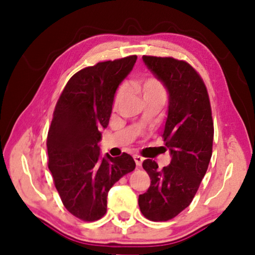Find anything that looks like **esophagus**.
Masks as SVG:
<instances>
[{"label":"esophagus","instance_id":"obj_1","mask_svg":"<svg viewBox=\"0 0 255 255\" xmlns=\"http://www.w3.org/2000/svg\"><path fill=\"white\" fill-rule=\"evenodd\" d=\"M133 159H134V161H135V165H137L138 167L141 166L142 161H144V158H142V156H140V155H138V154H134L133 155Z\"/></svg>","mask_w":255,"mask_h":255}]
</instances>
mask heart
<instances>
[{"mask_svg": "<svg viewBox=\"0 0 255 255\" xmlns=\"http://www.w3.org/2000/svg\"><path fill=\"white\" fill-rule=\"evenodd\" d=\"M134 88L141 94L145 101L151 100V99H156V97L165 99L166 96L165 88H163L162 83L160 82L158 79L152 78V76L151 78L145 79L141 83H137V85H134ZM124 96H125V87L121 86L120 88L117 89V92L115 94V97H114L115 108L118 107V104L122 102V100L124 99Z\"/></svg>", "mask_w": 255, "mask_h": 255, "instance_id": "heart-1", "label": "heart"}]
</instances>
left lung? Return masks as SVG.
I'll use <instances>...</instances> for the list:
<instances>
[{
	"label": "left lung",
	"mask_w": 255,
	"mask_h": 255,
	"mask_svg": "<svg viewBox=\"0 0 255 255\" xmlns=\"http://www.w3.org/2000/svg\"><path fill=\"white\" fill-rule=\"evenodd\" d=\"M149 71L168 93V116L162 138L172 160L159 168L147 159L142 167L151 179L139 195L141 214L153 222L169 221L193 201L212 154L214 122L208 90L200 74L183 60L142 55Z\"/></svg>",
	"instance_id": "obj_1"
}]
</instances>
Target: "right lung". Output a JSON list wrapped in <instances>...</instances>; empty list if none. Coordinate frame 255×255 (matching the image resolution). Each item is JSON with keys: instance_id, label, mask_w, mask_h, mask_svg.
Masks as SVG:
<instances>
[{"instance_id": "obj_1", "label": "right lung", "mask_w": 255, "mask_h": 255, "mask_svg": "<svg viewBox=\"0 0 255 255\" xmlns=\"http://www.w3.org/2000/svg\"><path fill=\"white\" fill-rule=\"evenodd\" d=\"M135 60L137 55H130L81 69L69 79L55 106L46 142L48 169L62 204L81 221L102 218L110 188L135 168L130 154L101 156L99 146L116 90Z\"/></svg>"}]
</instances>
